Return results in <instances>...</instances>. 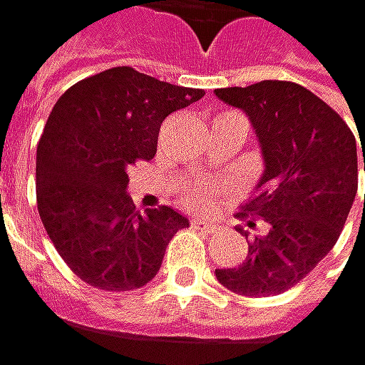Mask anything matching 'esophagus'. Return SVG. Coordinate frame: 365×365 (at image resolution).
Segmentation results:
<instances>
[{
    "instance_id": "1",
    "label": "esophagus",
    "mask_w": 365,
    "mask_h": 365,
    "mask_svg": "<svg viewBox=\"0 0 365 365\" xmlns=\"http://www.w3.org/2000/svg\"><path fill=\"white\" fill-rule=\"evenodd\" d=\"M192 227H195L197 231H203V233H218V227H216V225L205 222V220H201V218H195V220H192Z\"/></svg>"
}]
</instances>
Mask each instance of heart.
<instances>
[{
    "mask_svg": "<svg viewBox=\"0 0 365 365\" xmlns=\"http://www.w3.org/2000/svg\"><path fill=\"white\" fill-rule=\"evenodd\" d=\"M227 115H235V113H227ZM186 203L195 210H210L212 205V199L207 195H188L186 197Z\"/></svg>",
    "mask_w": 365,
    "mask_h": 365,
    "instance_id": "1",
    "label": "heart"
}]
</instances>
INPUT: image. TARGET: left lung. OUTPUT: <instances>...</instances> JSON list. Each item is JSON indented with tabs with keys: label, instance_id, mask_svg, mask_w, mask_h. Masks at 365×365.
Wrapping results in <instances>:
<instances>
[{
	"label": "left lung",
	"instance_id": "1",
	"mask_svg": "<svg viewBox=\"0 0 365 365\" xmlns=\"http://www.w3.org/2000/svg\"><path fill=\"white\" fill-rule=\"evenodd\" d=\"M216 96L242 108L255 128L265 170L242 216L269 225L267 235L250 242L246 261L216 269V278L246 297L278 295L338 242L357 195V143L344 119L297 83L261 81L216 89ZM237 231L248 240V231Z\"/></svg>",
	"mask_w": 365,
	"mask_h": 365
}]
</instances>
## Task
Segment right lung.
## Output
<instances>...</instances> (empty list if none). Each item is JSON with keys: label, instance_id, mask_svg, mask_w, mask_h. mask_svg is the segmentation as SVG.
Returning <instances> with one entry per match:
<instances>
[{"label": "right lung", "instance_id": "1", "mask_svg": "<svg viewBox=\"0 0 365 365\" xmlns=\"http://www.w3.org/2000/svg\"><path fill=\"white\" fill-rule=\"evenodd\" d=\"M203 96L119 66L55 102L36 153L38 212L59 257L87 284H147L173 235L190 225L170 207L138 214L125 188L128 168L155 155L162 121Z\"/></svg>", "mask_w": 365, "mask_h": 365}]
</instances>
